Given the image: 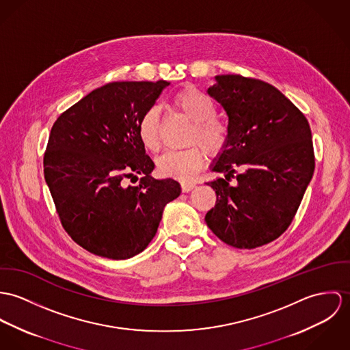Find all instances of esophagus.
Listing matches in <instances>:
<instances>
[{
	"label": "esophagus",
	"mask_w": 350,
	"mask_h": 350,
	"mask_svg": "<svg viewBox=\"0 0 350 350\" xmlns=\"http://www.w3.org/2000/svg\"><path fill=\"white\" fill-rule=\"evenodd\" d=\"M194 188H196V184H191V183H183V184H181V191H183L184 193L191 192Z\"/></svg>",
	"instance_id": "34e87169"
}]
</instances>
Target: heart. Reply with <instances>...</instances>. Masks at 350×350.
Wrapping results in <instances>:
<instances>
[{"instance_id":"heart-1","label":"heart","mask_w":350,"mask_h":350,"mask_svg":"<svg viewBox=\"0 0 350 350\" xmlns=\"http://www.w3.org/2000/svg\"><path fill=\"white\" fill-rule=\"evenodd\" d=\"M172 105L183 117L192 122L188 145L197 146L165 153L157 159V170L162 177L187 183L192 181L200 170L204 162V152L208 156H217L226 149L230 139V130L224 122L215 117L216 106L213 100L197 88L185 87L180 90L173 95ZM159 109L152 106L139 118L137 126L139 141L146 150H159Z\"/></svg>"}]
</instances>
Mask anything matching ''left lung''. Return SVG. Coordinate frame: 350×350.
Segmentation results:
<instances>
[{
  "label": "left lung",
  "instance_id": "obj_1",
  "mask_svg": "<svg viewBox=\"0 0 350 350\" xmlns=\"http://www.w3.org/2000/svg\"><path fill=\"white\" fill-rule=\"evenodd\" d=\"M215 80L208 94L227 113L230 139L212 165L226 178L206 184L216 192V204L205 221L228 245L252 250L278 239L299 208L315 167L310 126L290 99L263 80Z\"/></svg>",
  "mask_w": 350,
  "mask_h": 350
}]
</instances>
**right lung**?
Returning a JSON list of instances; mask_svg holds the SVG:
<instances>
[{
	"label": "right lung",
	"mask_w": 350,
	"mask_h": 350,
	"mask_svg": "<svg viewBox=\"0 0 350 350\" xmlns=\"http://www.w3.org/2000/svg\"><path fill=\"white\" fill-rule=\"evenodd\" d=\"M170 83L113 81L66 110L52 126L44 177L63 228L88 252L120 260L156 236L163 208L181 193L173 178L152 177L154 162L137 126ZM142 176L138 186L127 178Z\"/></svg>",
	"instance_id": "add662e5"
}]
</instances>
